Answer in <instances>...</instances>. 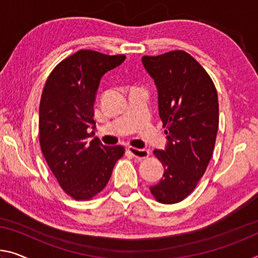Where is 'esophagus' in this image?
Returning <instances> with one entry per match:
<instances>
[{
    "instance_id": "1",
    "label": "esophagus",
    "mask_w": 258,
    "mask_h": 258,
    "mask_svg": "<svg viewBox=\"0 0 258 258\" xmlns=\"http://www.w3.org/2000/svg\"><path fill=\"white\" fill-rule=\"evenodd\" d=\"M128 151L130 154L132 155V156L137 157L139 159H144V158H147L149 156V150L147 149H139V148H136V147H128Z\"/></svg>"
}]
</instances>
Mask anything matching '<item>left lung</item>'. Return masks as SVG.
<instances>
[{
	"instance_id": "8db88e82",
	"label": "left lung",
	"mask_w": 258,
	"mask_h": 258,
	"mask_svg": "<svg viewBox=\"0 0 258 258\" xmlns=\"http://www.w3.org/2000/svg\"><path fill=\"white\" fill-rule=\"evenodd\" d=\"M158 92V111L165 127V150H154L164 166L150 187L156 201L185 200L202 178L215 148L219 124L218 95L202 65L183 50L142 57Z\"/></svg>"
}]
</instances>
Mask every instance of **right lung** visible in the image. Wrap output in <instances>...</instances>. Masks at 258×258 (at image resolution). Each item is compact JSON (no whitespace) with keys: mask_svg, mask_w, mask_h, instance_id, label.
Returning <instances> with one entry per match:
<instances>
[{"mask_svg":"<svg viewBox=\"0 0 258 258\" xmlns=\"http://www.w3.org/2000/svg\"><path fill=\"white\" fill-rule=\"evenodd\" d=\"M124 55L79 50L49 75L39 110V140L48 166L68 195L91 200L107 186L122 146H104L94 128V102L105 72L124 62Z\"/></svg>","mask_w":258,"mask_h":258,"instance_id":"obj_1","label":"right lung"}]
</instances>
